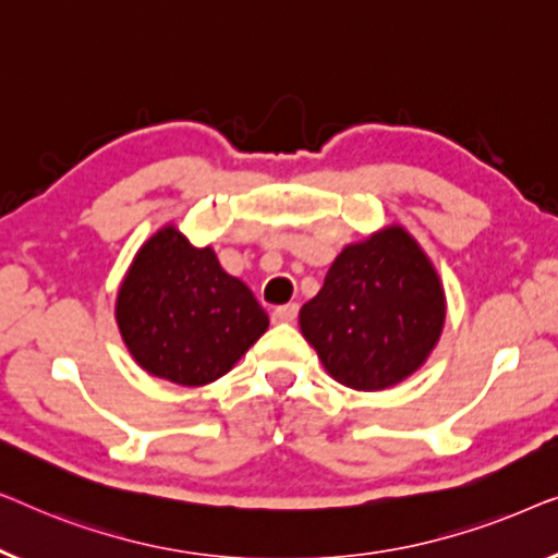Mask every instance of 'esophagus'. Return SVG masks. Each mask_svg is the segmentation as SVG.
<instances>
[{
    "mask_svg": "<svg viewBox=\"0 0 558 558\" xmlns=\"http://www.w3.org/2000/svg\"><path fill=\"white\" fill-rule=\"evenodd\" d=\"M296 312H300V304H296V302L281 304V307H274L271 319H274V323H294Z\"/></svg>",
    "mask_w": 558,
    "mask_h": 558,
    "instance_id": "1",
    "label": "esophagus"
}]
</instances>
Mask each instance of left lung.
<instances>
[{
  "label": "left lung",
  "instance_id": "left-lung-1",
  "mask_svg": "<svg viewBox=\"0 0 558 558\" xmlns=\"http://www.w3.org/2000/svg\"><path fill=\"white\" fill-rule=\"evenodd\" d=\"M445 292L418 243L393 226L335 258L300 327L327 373L357 391L411 376L437 345Z\"/></svg>",
  "mask_w": 558,
  "mask_h": 558
}]
</instances>
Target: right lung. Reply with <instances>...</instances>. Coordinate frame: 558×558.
Wrapping results in <instances>:
<instances>
[{
    "label": "right lung",
    "mask_w": 558,
    "mask_h": 558,
    "mask_svg": "<svg viewBox=\"0 0 558 558\" xmlns=\"http://www.w3.org/2000/svg\"><path fill=\"white\" fill-rule=\"evenodd\" d=\"M117 319L129 353L151 376L205 386L262 338L269 317L213 248H195L174 228L144 243L119 289Z\"/></svg>",
    "instance_id": "right-lung-1"
}]
</instances>
